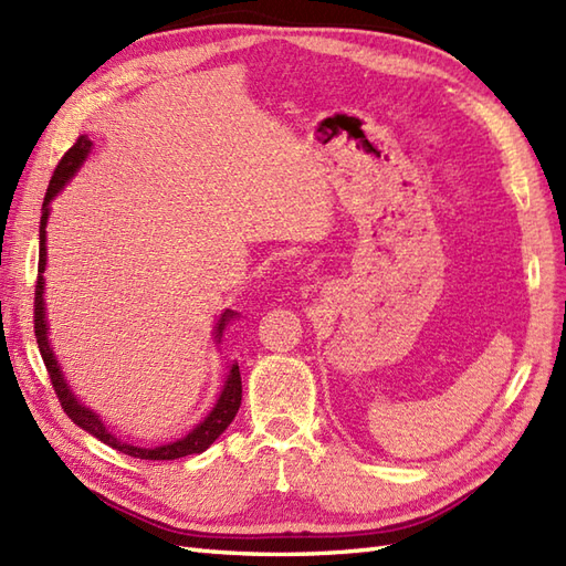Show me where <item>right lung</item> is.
<instances>
[{
	"mask_svg": "<svg viewBox=\"0 0 566 566\" xmlns=\"http://www.w3.org/2000/svg\"><path fill=\"white\" fill-rule=\"evenodd\" d=\"M91 140L88 136H78V140L71 145V148L64 153V157L60 159V165H56L50 186H48V193H45V202H42V217H40V258H38V284H35V315H33V323H35V339H38V349L42 354V360H45V368L50 375V382L54 387L56 397L62 401V409L64 413L74 421L78 428L88 430L91 434L99 442L109 444L112 449H117L122 454L128 457H136V459H148V461H169V459H181L188 454H200L206 452V449L220 438V434L227 430V426L234 421V416L241 407V373H239V364L231 366L229 375H227V382L220 399H217L214 409L208 413L206 421H200L191 432L186 434V438L177 440V442H169V444H159V447H136V444H128L122 442L119 438H114V434L105 428V423L99 421V416L93 413L91 409H85L83 403L74 397L71 392L64 375L60 370V364H56V358L52 354V346L48 339V321H45V298H42V286H45V280H42V272H45L48 265V245H45V227H48V217H50V202L52 198L62 191V188L69 184V179L74 177L78 171V167L83 165V159L88 157L91 153ZM234 311H224L220 323H217L214 329V339L220 342L222 339V332L224 325L234 317Z\"/></svg>",
	"mask_w": 566,
	"mask_h": 566,
	"instance_id": "right-lung-1",
	"label": "right lung"
}]
</instances>
